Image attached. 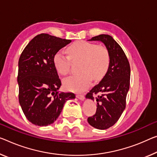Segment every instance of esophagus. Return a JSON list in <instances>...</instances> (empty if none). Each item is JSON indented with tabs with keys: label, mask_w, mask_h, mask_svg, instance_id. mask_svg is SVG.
Wrapping results in <instances>:
<instances>
[{
	"label": "esophagus",
	"mask_w": 157,
	"mask_h": 157,
	"mask_svg": "<svg viewBox=\"0 0 157 157\" xmlns=\"http://www.w3.org/2000/svg\"><path fill=\"white\" fill-rule=\"evenodd\" d=\"M76 98H78V99H79V100H82V101L85 100V97H84V95H81V94H77Z\"/></svg>",
	"instance_id": "obj_1"
}]
</instances>
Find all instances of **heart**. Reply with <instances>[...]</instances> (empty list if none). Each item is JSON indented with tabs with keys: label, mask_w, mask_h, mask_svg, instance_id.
Returning a JSON list of instances; mask_svg holds the SVG:
<instances>
[{
	"label": "heart",
	"mask_w": 157,
	"mask_h": 157,
	"mask_svg": "<svg viewBox=\"0 0 157 157\" xmlns=\"http://www.w3.org/2000/svg\"><path fill=\"white\" fill-rule=\"evenodd\" d=\"M69 57L62 52H57L53 57L54 67L57 73L67 75L70 69L71 60H81V73L65 78V88L71 91H83L90 85L93 79L100 81L109 69L110 55L107 48L103 45L79 40L67 48Z\"/></svg>",
	"instance_id": "obj_1"
}]
</instances>
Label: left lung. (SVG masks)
Here are the masks:
<instances>
[{
    "mask_svg": "<svg viewBox=\"0 0 157 157\" xmlns=\"http://www.w3.org/2000/svg\"><path fill=\"white\" fill-rule=\"evenodd\" d=\"M88 40L103 43L110 55L107 74L86 95V99L95 100L97 104L95 114L88 118V124L97 129L105 130L117 123L126 107L131 68L124 50L111 36L101 34ZM98 92L100 96L93 95Z\"/></svg>",
    "mask_w": 157,
    "mask_h": 157,
    "instance_id": "left-lung-1",
    "label": "left lung"
}]
</instances>
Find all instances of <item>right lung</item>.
<instances>
[{
    "mask_svg": "<svg viewBox=\"0 0 157 157\" xmlns=\"http://www.w3.org/2000/svg\"><path fill=\"white\" fill-rule=\"evenodd\" d=\"M46 33L33 38L18 62L19 102L25 117L36 126H47L57 120L73 93L59 92L61 81L53 64L55 54L71 43Z\"/></svg>",
    "mask_w": 157,
    "mask_h": 157,
    "instance_id": "right-lung-1",
    "label": "right lung"
}]
</instances>
